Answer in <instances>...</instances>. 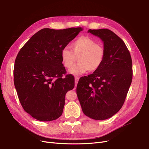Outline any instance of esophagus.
Instances as JSON below:
<instances>
[{
	"instance_id": "1",
	"label": "esophagus",
	"mask_w": 149,
	"mask_h": 149,
	"mask_svg": "<svg viewBox=\"0 0 149 149\" xmlns=\"http://www.w3.org/2000/svg\"><path fill=\"white\" fill-rule=\"evenodd\" d=\"M79 80V77L76 76V77H75V86H77V83H78Z\"/></svg>"
}]
</instances>
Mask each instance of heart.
Returning <instances> with one entry per match:
<instances>
[{
	"mask_svg": "<svg viewBox=\"0 0 149 149\" xmlns=\"http://www.w3.org/2000/svg\"><path fill=\"white\" fill-rule=\"evenodd\" d=\"M71 49L64 47L61 51V61L67 69L73 66L78 57L79 63L69 70V73L78 75L94 72L102 65L105 55V48L100 43L96 42L93 38L82 36L71 44Z\"/></svg>",
	"mask_w": 149,
	"mask_h": 149,
	"instance_id": "obj_1",
	"label": "heart"
}]
</instances>
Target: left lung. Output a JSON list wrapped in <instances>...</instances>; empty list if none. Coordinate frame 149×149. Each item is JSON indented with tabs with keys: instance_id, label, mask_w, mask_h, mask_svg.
<instances>
[{
	"instance_id": "1",
	"label": "left lung",
	"mask_w": 149,
	"mask_h": 149,
	"mask_svg": "<svg viewBox=\"0 0 149 149\" xmlns=\"http://www.w3.org/2000/svg\"><path fill=\"white\" fill-rule=\"evenodd\" d=\"M88 32L103 41L105 55L97 70L80 79L77 94L84 114L95 120H105L124 105L132 81V60L124 42L110 30Z\"/></svg>"
}]
</instances>
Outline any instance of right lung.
Wrapping results in <instances>:
<instances>
[{
    "mask_svg": "<svg viewBox=\"0 0 149 149\" xmlns=\"http://www.w3.org/2000/svg\"><path fill=\"white\" fill-rule=\"evenodd\" d=\"M82 30L43 29L19 50L13 70L15 86L24 111L33 118L51 121L61 116L66 94L75 82L72 75L66 74L61 51Z\"/></svg>",
    "mask_w": 149,
    "mask_h": 149,
    "instance_id": "right-lung-1",
    "label": "right lung"
}]
</instances>
